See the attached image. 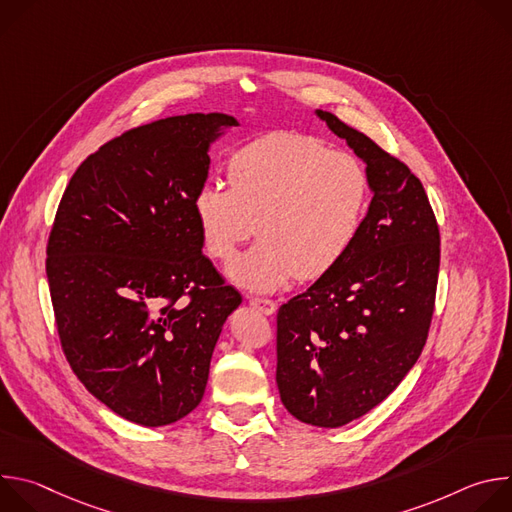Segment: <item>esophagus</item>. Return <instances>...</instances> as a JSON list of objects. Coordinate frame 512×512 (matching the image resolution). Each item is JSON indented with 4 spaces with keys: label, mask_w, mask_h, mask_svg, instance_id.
I'll list each match as a JSON object with an SVG mask.
<instances>
[{
    "label": "esophagus",
    "mask_w": 512,
    "mask_h": 512,
    "mask_svg": "<svg viewBox=\"0 0 512 512\" xmlns=\"http://www.w3.org/2000/svg\"><path fill=\"white\" fill-rule=\"evenodd\" d=\"M249 304L265 316H271L277 310V304L273 300H267V298H249Z\"/></svg>",
    "instance_id": "34e87169"
}]
</instances>
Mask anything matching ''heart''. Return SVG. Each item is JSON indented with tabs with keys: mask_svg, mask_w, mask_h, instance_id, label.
<instances>
[{
	"mask_svg": "<svg viewBox=\"0 0 512 512\" xmlns=\"http://www.w3.org/2000/svg\"><path fill=\"white\" fill-rule=\"evenodd\" d=\"M227 174L232 188L204 182L194 212L208 253L221 261H231L255 231L261 235L227 269L235 283L255 291L334 269L358 237L371 194L356 156L294 131H271L243 145Z\"/></svg>",
	"mask_w": 512,
	"mask_h": 512,
	"instance_id": "heart-1",
	"label": "heart"
}]
</instances>
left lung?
Instances as JSON below:
<instances>
[{"label": "left lung", "mask_w": 512, "mask_h": 512, "mask_svg": "<svg viewBox=\"0 0 512 512\" xmlns=\"http://www.w3.org/2000/svg\"><path fill=\"white\" fill-rule=\"evenodd\" d=\"M367 164L373 200L344 259L277 312V389L296 419L340 427L387 399L431 324L440 229L411 170L336 115L316 109Z\"/></svg>", "instance_id": "left-lung-1"}]
</instances>
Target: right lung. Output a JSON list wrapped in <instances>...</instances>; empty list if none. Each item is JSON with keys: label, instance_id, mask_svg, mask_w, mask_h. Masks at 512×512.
I'll use <instances>...</instances> for the list:
<instances>
[{"label": "right lung", "instance_id": "add662e5", "mask_svg": "<svg viewBox=\"0 0 512 512\" xmlns=\"http://www.w3.org/2000/svg\"><path fill=\"white\" fill-rule=\"evenodd\" d=\"M225 113L158 119L107 141L70 178L46 247L62 350L119 417L160 427L202 401L223 324L243 302L206 255L194 196Z\"/></svg>", "mask_w": 512, "mask_h": 512}]
</instances>
